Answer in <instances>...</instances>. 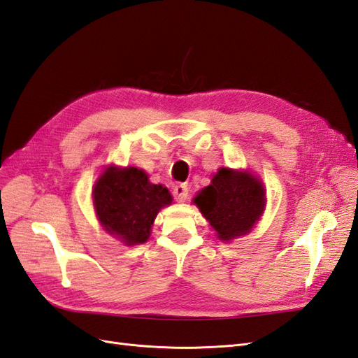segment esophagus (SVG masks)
<instances>
[{
	"mask_svg": "<svg viewBox=\"0 0 358 358\" xmlns=\"http://www.w3.org/2000/svg\"><path fill=\"white\" fill-rule=\"evenodd\" d=\"M173 196H175L176 201H179V203L185 201L188 197V187L185 185V183H178V185L173 188Z\"/></svg>",
	"mask_w": 358,
	"mask_h": 358,
	"instance_id": "34e87169",
	"label": "esophagus"
}]
</instances>
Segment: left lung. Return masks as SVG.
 <instances>
[{"label": "left lung", "mask_w": 358, "mask_h": 358, "mask_svg": "<svg viewBox=\"0 0 358 358\" xmlns=\"http://www.w3.org/2000/svg\"><path fill=\"white\" fill-rule=\"evenodd\" d=\"M194 203L218 239L230 242L254 229L266 208V189L252 173L220 169Z\"/></svg>", "instance_id": "1"}]
</instances>
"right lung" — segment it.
Returning a JSON list of instances; mask_svg holds the SVG:
<instances>
[{
    "label": "right lung",
    "mask_w": 358,
    "mask_h": 358,
    "mask_svg": "<svg viewBox=\"0 0 358 358\" xmlns=\"http://www.w3.org/2000/svg\"><path fill=\"white\" fill-rule=\"evenodd\" d=\"M94 208L103 229L127 246L145 243L159 209L171 203L166 187L150 183L136 167H107L92 189Z\"/></svg>",
    "instance_id": "obj_1"
}]
</instances>
